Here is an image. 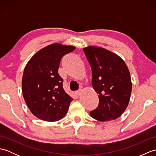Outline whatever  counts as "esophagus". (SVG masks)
<instances>
[{"mask_svg": "<svg viewBox=\"0 0 156 156\" xmlns=\"http://www.w3.org/2000/svg\"><path fill=\"white\" fill-rule=\"evenodd\" d=\"M82 89H80V90L76 91V94H77L78 96H80L81 94H82Z\"/></svg>", "mask_w": 156, "mask_h": 156, "instance_id": "1", "label": "esophagus"}]
</instances>
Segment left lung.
Returning a JSON list of instances; mask_svg holds the SVG:
<instances>
[{
	"mask_svg": "<svg viewBox=\"0 0 156 156\" xmlns=\"http://www.w3.org/2000/svg\"><path fill=\"white\" fill-rule=\"evenodd\" d=\"M83 50L91 66L92 87L99 98L98 107L90 115L99 121L115 120L130 101V72L123 59L108 49L89 45Z\"/></svg>",
	"mask_w": 156,
	"mask_h": 156,
	"instance_id": "1",
	"label": "left lung"
}]
</instances>
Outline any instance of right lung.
<instances>
[{
	"label": "right lung",
	"mask_w": 156,
	"mask_h": 156,
	"mask_svg": "<svg viewBox=\"0 0 156 156\" xmlns=\"http://www.w3.org/2000/svg\"><path fill=\"white\" fill-rule=\"evenodd\" d=\"M75 46L52 44L41 49L29 59L23 71L22 92L29 110L43 121L64 118L73 98L62 87L58 74L61 58Z\"/></svg>",
	"instance_id": "add662e5"
}]
</instances>
